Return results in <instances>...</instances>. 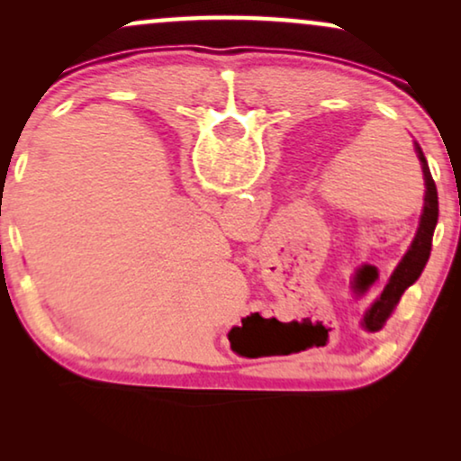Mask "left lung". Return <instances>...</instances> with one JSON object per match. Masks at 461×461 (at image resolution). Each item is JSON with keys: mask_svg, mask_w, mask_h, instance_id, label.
<instances>
[{"mask_svg": "<svg viewBox=\"0 0 461 461\" xmlns=\"http://www.w3.org/2000/svg\"><path fill=\"white\" fill-rule=\"evenodd\" d=\"M415 153L420 157L421 163V172H424V182H426V197H424V213L420 218V229L418 235H415L411 248L402 258V262L396 267V270L390 276V283L384 289L380 300L375 302V306L371 308L365 317V327L369 331H377L382 330V325L386 323V319L393 312V308L396 306V302L401 300V295L405 294L407 287H411L418 276L424 270L428 258H430V249H432V235L434 229H437L438 222V194H437V185H434L430 167H428V161L424 157V150L418 142H415Z\"/></svg>", "mask_w": 461, "mask_h": 461, "instance_id": "obj_1", "label": "left lung"}]
</instances>
